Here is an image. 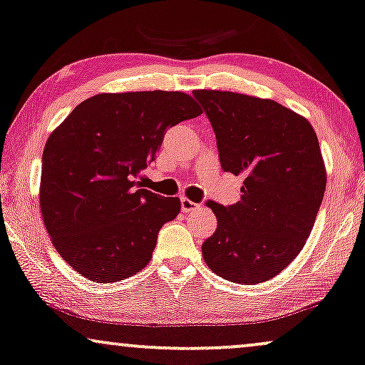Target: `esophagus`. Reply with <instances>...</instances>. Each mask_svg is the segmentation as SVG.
<instances>
[{"mask_svg": "<svg viewBox=\"0 0 365 365\" xmlns=\"http://www.w3.org/2000/svg\"><path fill=\"white\" fill-rule=\"evenodd\" d=\"M180 204H182V212H192V210H195L197 207H198L195 202H192L190 198H185V197H182Z\"/></svg>", "mask_w": 365, "mask_h": 365, "instance_id": "1", "label": "esophagus"}]
</instances>
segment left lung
<instances>
[{"label":"left lung","instance_id":"left-lung-1","mask_svg":"<svg viewBox=\"0 0 365 365\" xmlns=\"http://www.w3.org/2000/svg\"><path fill=\"white\" fill-rule=\"evenodd\" d=\"M215 133L220 167L244 177L241 200L207 202L217 229L207 266L232 283L271 279L299 255L324 200L327 173L312 124L271 99L193 91Z\"/></svg>","mask_w":365,"mask_h":365}]
</instances>
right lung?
Here are the masks:
<instances>
[{
  "label": "right lung",
  "instance_id": "1",
  "mask_svg": "<svg viewBox=\"0 0 365 365\" xmlns=\"http://www.w3.org/2000/svg\"><path fill=\"white\" fill-rule=\"evenodd\" d=\"M202 114L183 92L143 91L86 99L48 136L40 209L53 247L77 273L113 283L148 264L180 198L141 188L168 128Z\"/></svg>",
  "mask_w": 365,
  "mask_h": 365
}]
</instances>
